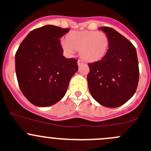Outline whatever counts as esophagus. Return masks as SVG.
<instances>
[{
	"label": "esophagus",
	"instance_id": "obj_1",
	"mask_svg": "<svg viewBox=\"0 0 151 151\" xmlns=\"http://www.w3.org/2000/svg\"><path fill=\"white\" fill-rule=\"evenodd\" d=\"M83 64V62L81 60H78V61H77V65H78V66H80Z\"/></svg>",
	"mask_w": 151,
	"mask_h": 151
}]
</instances>
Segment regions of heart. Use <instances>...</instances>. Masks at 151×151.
<instances>
[{
	"label": "heart",
	"instance_id": "obj_1",
	"mask_svg": "<svg viewBox=\"0 0 151 151\" xmlns=\"http://www.w3.org/2000/svg\"><path fill=\"white\" fill-rule=\"evenodd\" d=\"M63 50L72 55L75 50H80V55L83 60L94 63L104 58L109 47V39L104 32L94 30L72 31L61 41Z\"/></svg>",
	"mask_w": 151,
	"mask_h": 151
}]
</instances>
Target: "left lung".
I'll return each mask as SVG.
<instances>
[{"instance_id": "8db88e82", "label": "left lung", "mask_w": 151, "mask_h": 151, "mask_svg": "<svg viewBox=\"0 0 151 151\" xmlns=\"http://www.w3.org/2000/svg\"><path fill=\"white\" fill-rule=\"evenodd\" d=\"M109 39L104 58L89 63L87 77L93 98L102 106H121L134 96L139 82V63L134 45L113 28L101 27Z\"/></svg>"}]
</instances>
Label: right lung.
<instances>
[{
	"label": "right lung",
	"instance_id": "add662e5",
	"mask_svg": "<svg viewBox=\"0 0 151 151\" xmlns=\"http://www.w3.org/2000/svg\"><path fill=\"white\" fill-rule=\"evenodd\" d=\"M69 30L48 25L33 30L15 55L18 84L25 98L35 106L56 104L66 94L77 60L66 58L59 39Z\"/></svg>",
	"mask_w": 151,
	"mask_h": 151
}]
</instances>
